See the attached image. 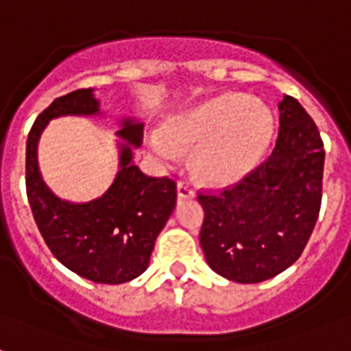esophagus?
<instances>
[{
	"instance_id": "obj_1",
	"label": "esophagus",
	"mask_w": 351,
	"mask_h": 351,
	"mask_svg": "<svg viewBox=\"0 0 351 351\" xmlns=\"http://www.w3.org/2000/svg\"><path fill=\"white\" fill-rule=\"evenodd\" d=\"M176 191H178V198H193L195 197V189L189 182L180 180L176 184Z\"/></svg>"
}]
</instances>
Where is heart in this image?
Returning a JSON list of instances; mask_svg holds the SVG:
<instances>
[{
	"instance_id": "1",
	"label": "heart",
	"mask_w": 351,
	"mask_h": 351,
	"mask_svg": "<svg viewBox=\"0 0 351 351\" xmlns=\"http://www.w3.org/2000/svg\"><path fill=\"white\" fill-rule=\"evenodd\" d=\"M169 134L153 132L149 145L162 160L175 162L178 145H198V173L213 182H230L245 175L266 153L273 134V117L261 101L244 95H224L182 114Z\"/></svg>"
}]
</instances>
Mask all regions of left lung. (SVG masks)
Returning <instances> with one entry per match:
<instances>
[{
  "label": "left lung",
  "instance_id": "left-lung-1",
  "mask_svg": "<svg viewBox=\"0 0 351 351\" xmlns=\"http://www.w3.org/2000/svg\"><path fill=\"white\" fill-rule=\"evenodd\" d=\"M278 111L271 154L231 186L198 191L206 261L233 282H262L288 269L302 255L321 211L319 129L293 96H284Z\"/></svg>",
  "mask_w": 351,
  "mask_h": 351
}]
</instances>
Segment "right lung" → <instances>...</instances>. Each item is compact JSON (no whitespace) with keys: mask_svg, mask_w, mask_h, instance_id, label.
Here are the masks:
<instances>
[{"mask_svg":"<svg viewBox=\"0 0 351 351\" xmlns=\"http://www.w3.org/2000/svg\"><path fill=\"white\" fill-rule=\"evenodd\" d=\"M93 89L60 96L36 118L27 138L25 186L30 209L52 255L80 277L98 284L129 282L147 269L154 240L176 204V182L149 176L132 164L131 145L142 142V123L121 121L120 171L112 186L89 204H69L41 180L36 147L49 120L63 114H96Z\"/></svg>","mask_w":351,"mask_h":351,"instance_id":"1","label":"right lung"}]
</instances>
